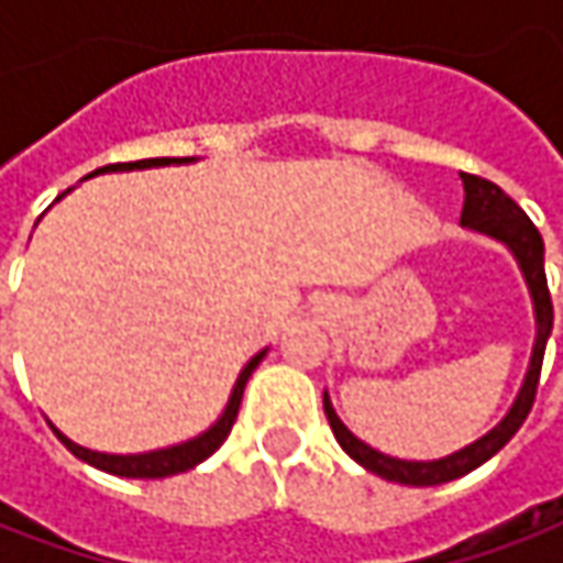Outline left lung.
I'll return each mask as SVG.
<instances>
[{
  "mask_svg": "<svg viewBox=\"0 0 563 563\" xmlns=\"http://www.w3.org/2000/svg\"><path fill=\"white\" fill-rule=\"evenodd\" d=\"M461 178H464L461 225L483 231L488 238L508 244L510 253L520 263V269H523V278H527L532 294V307H536V347H532L530 373L523 378V388H520L514 407L508 410V417L498 422L488 435L476 439V442L454 451V454H448L442 461H398V457H388V454H382L376 448L363 444L344 422L338 420L329 395H322L325 417H329V426L335 432L338 444L357 464L366 466L369 473H376V476L388 479V483H400V486H442V483L461 479L470 470L483 466L488 457H495L517 435V429L523 426V420L530 417L536 388H539V376H542L545 344H549V335H552L554 307L552 294H549V278H545V244H542L539 228L532 225L530 216L514 203L498 185H492V181L479 178V175H466V172H461Z\"/></svg>",
  "mask_w": 563,
  "mask_h": 563,
  "instance_id": "8db88e82",
  "label": "left lung"
}]
</instances>
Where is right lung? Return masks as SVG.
<instances>
[{"label": "right lung", "instance_id": "right-lung-1", "mask_svg": "<svg viewBox=\"0 0 563 563\" xmlns=\"http://www.w3.org/2000/svg\"><path fill=\"white\" fill-rule=\"evenodd\" d=\"M172 163H190V159H141V163H115V165H106V168H97L93 175H99V172H128V168H150V165H172ZM87 178H90V175H87ZM263 357H266V351H260V354H256V357L250 360L247 366L241 369V376H238V382H234V391H231V398H228L225 413L212 422L203 435H197V439H190V442L185 444L163 448V451H146V454H99V451H87V448H80V444L68 442L58 429H53V432L62 439V444H65L75 457L87 461V464L97 466V470L115 473V476H128V479H163V476L185 473V470H190V466L203 464L206 457H209V454H216V451H219V444L225 442L228 432H231V426H234V420H238V407H241V398H244V385H247L250 373L260 366V360Z\"/></svg>", "mask_w": 563, "mask_h": 563}]
</instances>
